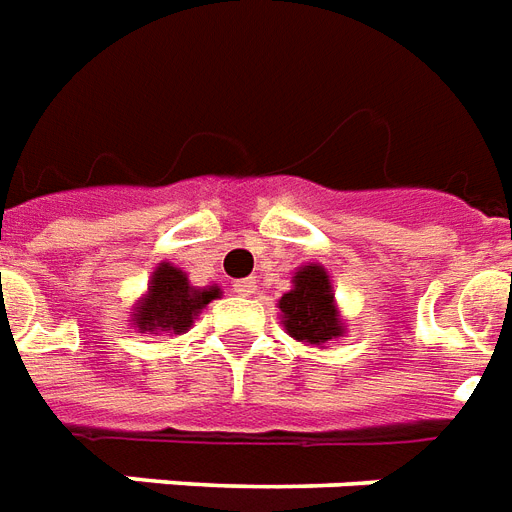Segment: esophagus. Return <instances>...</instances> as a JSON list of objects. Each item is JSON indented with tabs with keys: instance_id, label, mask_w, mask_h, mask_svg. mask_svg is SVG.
<instances>
[{
	"instance_id": "34e87169",
	"label": "esophagus",
	"mask_w": 512,
	"mask_h": 512,
	"mask_svg": "<svg viewBox=\"0 0 512 512\" xmlns=\"http://www.w3.org/2000/svg\"><path fill=\"white\" fill-rule=\"evenodd\" d=\"M257 290V282L249 276V279H238V282H233V293L238 295H252Z\"/></svg>"
}]
</instances>
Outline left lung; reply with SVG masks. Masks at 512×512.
I'll list each match as a JSON object with an SVG mask.
<instances>
[{
    "label": "left lung",
    "instance_id": "left-lung-1",
    "mask_svg": "<svg viewBox=\"0 0 512 512\" xmlns=\"http://www.w3.org/2000/svg\"><path fill=\"white\" fill-rule=\"evenodd\" d=\"M290 336L306 344H328L342 333L333 290L323 266H306L293 276V290L279 301Z\"/></svg>",
    "mask_w": 512,
    "mask_h": 512
}]
</instances>
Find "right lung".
<instances>
[{
	"label": "right lung",
	"instance_id": "right-lung-1",
	"mask_svg": "<svg viewBox=\"0 0 512 512\" xmlns=\"http://www.w3.org/2000/svg\"><path fill=\"white\" fill-rule=\"evenodd\" d=\"M217 295V287H208V290L189 287L187 276L181 274L179 268L162 263L151 276L149 295L135 312V328L154 333H184L198 317L200 309Z\"/></svg>",
	"mask_w": 512,
	"mask_h": 512
}]
</instances>
